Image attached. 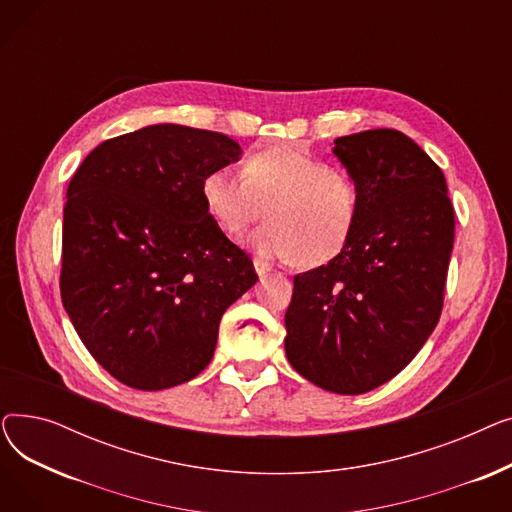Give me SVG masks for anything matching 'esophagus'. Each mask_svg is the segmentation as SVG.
<instances>
[{
	"mask_svg": "<svg viewBox=\"0 0 512 512\" xmlns=\"http://www.w3.org/2000/svg\"><path fill=\"white\" fill-rule=\"evenodd\" d=\"M253 265H255V272H257L259 278H263V276H267V274L272 272V265L267 263V261H263V259H255Z\"/></svg>",
	"mask_w": 512,
	"mask_h": 512,
	"instance_id": "obj_1",
	"label": "esophagus"
}]
</instances>
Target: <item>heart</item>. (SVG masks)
Returning <instances> with one entry per match:
<instances>
[{
  "mask_svg": "<svg viewBox=\"0 0 512 512\" xmlns=\"http://www.w3.org/2000/svg\"><path fill=\"white\" fill-rule=\"evenodd\" d=\"M201 197L230 236L265 213L270 222L249 238L255 253L294 259L303 267L332 261L351 240L361 211L351 174L288 145L251 153L242 174L211 170L201 182Z\"/></svg>",
  "mask_w": 512,
  "mask_h": 512,
  "instance_id": "obj_1",
  "label": "heart"
}]
</instances>
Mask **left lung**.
<instances>
[{
  "instance_id": "8db88e82",
  "label": "left lung",
  "mask_w": 512,
  "mask_h": 512,
  "mask_svg": "<svg viewBox=\"0 0 512 512\" xmlns=\"http://www.w3.org/2000/svg\"><path fill=\"white\" fill-rule=\"evenodd\" d=\"M359 186L351 240L326 265L294 276L284 348L311 384L363 394L405 369L434 332L454 242L446 178L392 128L334 141Z\"/></svg>"
}]
</instances>
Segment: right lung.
<instances>
[{"mask_svg":"<svg viewBox=\"0 0 512 512\" xmlns=\"http://www.w3.org/2000/svg\"><path fill=\"white\" fill-rule=\"evenodd\" d=\"M222 132L153 124L97 145L68 184L60 292L93 359L137 390L211 361L224 311L257 274L205 207V174L238 161Z\"/></svg>","mask_w":512,"mask_h":512,"instance_id":"right-lung-1","label":"right lung"}]
</instances>
